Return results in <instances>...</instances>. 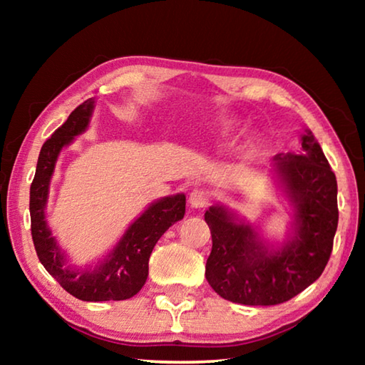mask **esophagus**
I'll return each instance as SVG.
<instances>
[{
    "label": "esophagus",
    "mask_w": 365,
    "mask_h": 365,
    "mask_svg": "<svg viewBox=\"0 0 365 365\" xmlns=\"http://www.w3.org/2000/svg\"><path fill=\"white\" fill-rule=\"evenodd\" d=\"M209 200H211V195L206 190H193L190 195V206L195 209H202L207 206Z\"/></svg>",
    "instance_id": "obj_1"
}]
</instances>
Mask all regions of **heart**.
I'll return each instance as SVG.
<instances>
[{
	"label": "heart",
	"mask_w": 365,
	"mask_h": 365,
	"mask_svg": "<svg viewBox=\"0 0 365 365\" xmlns=\"http://www.w3.org/2000/svg\"><path fill=\"white\" fill-rule=\"evenodd\" d=\"M215 128H217L222 137H232V135L242 130V123L237 119H232V117H222V119L215 122Z\"/></svg>",
	"instance_id": "heart-1"
}]
</instances>
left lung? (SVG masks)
Returning <instances> with one entry per match:
<instances>
[{
  "label": "left lung",
  "instance_id": "left-lung-1",
  "mask_svg": "<svg viewBox=\"0 0 365 365\" xmlns=\"http://www.w3.org/2000/svg\"><path fill=\"white\" fill-rule=\"evenodd\" d=\"M302 154H277L275 172L294 207V235L269 250L251 225L222 206L205 214L212 250L206 279L219 296L246 306H274L316 282L329 262L338 227L336 177L312 132L301 137Z\"/></svg>",
  "mask_w": 365,
  "mask_h": 365
}]
</instances>
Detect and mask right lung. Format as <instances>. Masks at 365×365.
Returning a JSON list of instances; mask_svg holds the SVG:
<instances>
[{
	"label": "right lung",
	"mask_w": 365,
	"mask_h": 365,
	"mask_svg": "<svg viewBox=\"0 0 365 365\" xmlns=\"http://www.w3.org/2000/svg\"><path fill=\"white\" fill-rule=\"evenodd\" d=\"M95 101L86 100L72 110L67 120L41 146L34 182L30 185V220L34 246L49 274L67 293L82 301H122L137 294L148 279V261L164 232L185 215V195L154 201L123 233L104 261L88 270H73L45 220L49 180L61 150L88 127Z\"/></svg>",
	"instance_id": "add662e5"
}]
</instances>
